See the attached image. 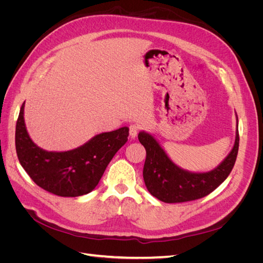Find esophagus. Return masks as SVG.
<instances>
[{
  "label": "esophagus",
  "instance_id": "esophagus-1",
  "mask_svg": "<svg viewBox=\"0 0 263 263\" xmlns=\"http://www.w3.org/2000/svg\"><path fill=\"white\" fill-rule=\"evenodd\" d=\"M139 129H140V127H139L138 125L132 124V125L129 126V136H130L132 138H136L137 135H138Z\"/></svg>",
  "mask_w": 263,
  "mask_h": 263
}]
</instances>
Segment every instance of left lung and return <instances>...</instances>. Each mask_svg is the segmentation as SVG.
<instances>
[{
	"mask_svg": "<svg viewBox=\"0 0 263 263\" xmlns=\"http://www.w3.org/2000/svg\"><path fill=\"white\" fill-rule=\"evenodd\" d=\"M138 139L146 149L142 171L146 187L151 195L164 203L190 202L212 193L232 172L239 148V134L237 130L233 150L216 169L205 173H193L174 164L151 135L141 132Z\"/></svg>",
	"mask_w": 263,
	"mask_h": 263,
	"instance_id": "left-lung-1",
	"label": "left lung"
}]
</instances>
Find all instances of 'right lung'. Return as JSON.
Instances as JSON below:
<instances>
[{"label": "right lung", "mask_w": 263, "mask_h": 263, "mask_svg": "<svg viewBox=\"0 0 263 263\" xmlns=\"http://www.w3.org/2000/svg\"><path fill=\"white\" fill-rule=\"evenodd\" d=\"M128 128L103 133L83 146L65 153L37 147L24 123V104L16 122L15 147L20 163L30 179L47 192L63 197L81 196L98 185L107 164L128 137Z\"/></svg>", "instance_id": "obj_1"}]
</instances>
